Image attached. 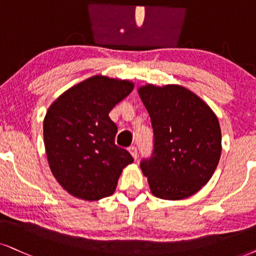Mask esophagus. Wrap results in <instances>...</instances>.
I'll list each match as a JSON object with an SVG mask.
<instances>
[{
	"mask_svg": "<svg viewBox=\"0 0 256 256\" xmlns=\"http://www.w3.org/2000/svg\"><path fill=\"white\" fill-rule=\"evenodd\" d=\"M128 152H130V154H132V157H134V160H137V157H138L137 148H136V146H130V148H128Z\"/></svg>",
	"mask_w": 256,
	"mask_h": 256,
	"instance_id": "1",
	"label": "esophagus"
}]
</instances>
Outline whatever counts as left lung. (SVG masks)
Segmentation results:
<instances>
[{"instance_id":"1","label":"left lung","mask_w":256,"mask_h":256,"mask_svg":"<svg viewBox=\"0 0 256 256\" xmlns=\"http://www.w3.org/2000/svg\"><path fill=\"white\" fill-rule=\"evenodd\" d=\"M154 128V152L142 160L152 195L183 200L212 178L221 157V128L212 110L180 85L140 86Z\"/></svg>"}]
</instances>
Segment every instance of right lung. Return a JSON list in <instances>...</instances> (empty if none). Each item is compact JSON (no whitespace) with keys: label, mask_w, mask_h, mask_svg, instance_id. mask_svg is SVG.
Segmentation results:
<instances>
[{"label":"right lung","mask_w":256,"mask_h":256,"mask_svg":"<svg viewBox=\"0 0 256 256\" xmlns=\"http://www.w3.org/2000/svg\"><path fill=\"white\" fill-rule=\"evenodd\" d=\"M134 84L93 76L53 102L44 119V139L52 174L76 198L98 200L112 195L122 169L134 162L114 144L117 125L111 110Z\"/></svg>","instance_id":"obj_1"}]
</instances>
